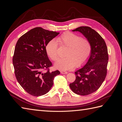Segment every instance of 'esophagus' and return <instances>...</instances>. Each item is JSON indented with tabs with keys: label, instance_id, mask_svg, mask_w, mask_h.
<instances>
[{
	"label": "esophagus",
	"instance_id": "esophagus-1",
	"mask_svg": "<svg viewBox=\"0 0 122 122\" xmlns=\"http://www.w3.org/2000/svg\"><path fill=\"white\" fill-rule=\"evenodd\" d=\"M61 74H66L68 73L67 72H65V71H61Z\"/></svg>",
	"mask_w": 122,
	"mask_h": 122
}]
</instances>
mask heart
<instances>
[{
    "label": "heart",
    "mask_w": 122,
    "mask_h": 122,
    "mask_svg": "<svg viewBox=\"0 0 122 122\" xmlns=\"http://www.w3.org/2000/svg\"><path fill=\"white\" fill-rule=\"evenodd\" d=\"M61 45L68 47L64 58H59L55 62L54 67L61 71H67L75 66L79 67L86 63L92 52L90 41L71 32H66L57 38ZM46 52L52 61L58 57V43L55 39L48 41L45 46Z\"/></svg>",
    "instance_id": "obj_1"
}]
</instances>
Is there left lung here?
<instances>
[{
	"label": "left lung",
	"mask_w": 122,
	"mask_h": 122,
	"mask_svg": "<svg viewBox=\"0 0 122 122\" xmlns=\"http://www.w3.org/2000/svg\"><path fill=\"white\" fill-rule=\"evenodd\" d=\"M73 31H79L90 41L92 52L83 67L75 72L76 79L69 86L74 93L82 96L90 95L101 86L107 74L108 50L102 36L93 29L80 26Z\"/></svg>",
	"instance_id": "1"
}]
</instances>
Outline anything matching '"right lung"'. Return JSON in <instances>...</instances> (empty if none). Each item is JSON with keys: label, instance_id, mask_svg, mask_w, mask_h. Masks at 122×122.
I'll return each mask as SVG.
<instances>
[{"label": "right lung", "instance_id": "obj_1", "mask_svg": "<svg viewBox=\"0 0 122 122\" xmlns=\"http://www.w3.org/2000/svg\"><path fill=\"white\" fill-rule=\"evenodd\" d=\"M59 34L36 27L22 36L16 43L13 58L16 79L23 89L34 96L48 93L54 77L60 74L58 70L49 71L52 63L45 50L47 43Z\"/></svg>", "mask_w": 122, "mask_h": 122}]
</instances>
